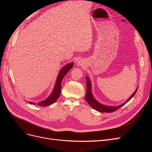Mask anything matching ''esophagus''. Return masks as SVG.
Returning <instances> with one entry per match:
<instances>
[{"instance_id": "esophagus-1", "label": "esophagus", "mask_w": 152, "mask_h": 152, "mask_svg": "<svg viewBox=\"0 0 152 152\" xmlns=\"http://www.w3.org/2000/svg\"><path fill=\"white\" fill-rule=\"evenodd\" d=\"M77 64H78V65H79V66H81V65H82V62L81 60H80V61H78Z\"/></svg>"}]
</instances>
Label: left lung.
<instances>
[{"label": "left lung", "instance_id": "left-lung-1", "mask_svg": "<svg viewBox=\"0 0 152 152\" xmlns=\"http://www.w3.org/2000/svg\"><path fill=\"white\" fill-rule=\"evenodd\" d=\"M86 84H87V91H86V101L87 102L91 107L93 108V109L97 110V111L101 112V113H111L115 111H116L117 110L118 108H120L121 107H123V106L127 103L129 101L131 100L132 98L135 95L136 93V91L137 90V88L136 89V91L133 93V94L128 99H127L126 102L125 103H124L123 104H121L120 105L118 106H108V105H105L103 104L100 103L98 102L97 100L95 99L94 97V96L92 93V87H91V80L89 79V78L88 77H86Z\"/></svg>", "mask_w": 152, "mask_h": 152}]
</instances>
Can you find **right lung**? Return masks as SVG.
Returning a JSON list of instances; mask_svg holds the SVG:
<instances>
[{
  "mask_svg": "<svg viewBox=\"0 0 152 152\" xmlns=\"http://www.w3.org/2000/svg\"><path fill=\"white\" fill-rule=\"evenodd\" d=\"M73 66V63L71 62L70 63H68L67 65L64 66L59 71L57 79L55 82L54 89L52 91V93L48 96L47 98H45L44 100L41 101L37 103V105L41 106V107H47L50 104H51L56 102V100L59 98L60 96V94L61 92V82L62 80L66 75V73L70 71V70L72 68ZM31 104H35V103L34 102H28Z\"/></svg>",
  "mask_w": 152,
  "mask_h": 152,
  "instance_id": "add662e5",
  "label": "right lung"
}]
</instances>
